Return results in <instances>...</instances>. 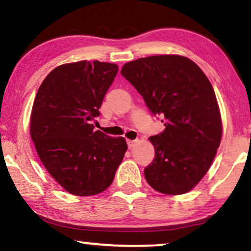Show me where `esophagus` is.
I'll return each mask as SVG.
<instances>
[{
	"instance_id": "esophagus-1",
	"label": "esophagus",
	"mask_w": 251,
	"mask_h": 251,
	"mask_svg": "<svg viewBox=\"0 0 251 251\" xmlns=\"http://www.w3.org/2000/svg\"><path fill=\"white\" fill-rule=\"evenodd\" d=\"M126 143H127V146H128V148L130 150V148H133L136 145L137 141H130V139H127Z\"/></svg>"
}]
</instances>
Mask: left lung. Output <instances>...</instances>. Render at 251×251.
Here are the masks:
<instances>
[{
	"instance_id": "obj_1",
	"label": "left lung",
	"mask_w": 251,
	"mask_h": 251,
	"mask_svg": "<svg viewBox=\"0 0 251 251\" xmlns=\"http://www.w3.org/2000/svg\"><path fill=\"white\" fill-rule=\"evenodd\" d=\"M121 74L133 85L165 129L151 136L155 158L144 169L157 192L181 195L209 169L222 139V118L209 79L189 58L157 55L126 63Z\"/></svg>"
}]
</instances>
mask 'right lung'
Wrapping results in <instances>:
<instances>
[{
    "label": "right lung",
    "instance_id": "1",
    "mask_svg": "<svg viewBox=\"0 0 251 251\" xmlns=\"http://www.w3.org/2000/svg\"><path fill=\"white\" fill-rule=\"evenodd\" d=\"M118 66L100 61L57 66L37 91L31 137L50 175L76 196L100 194L112 184L127 151L92 124Z\"/></svg>",
    "mask_w": 251,
    "mask_h": 251
}]
</instances>
